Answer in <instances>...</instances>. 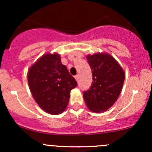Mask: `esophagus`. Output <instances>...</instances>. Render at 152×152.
I'll return each mask as SVG.
<instances>
[{
  "instance_id": "1",
  "label": "esophagus",
  "mask_w": 152,
  "mask_h": 152,
  "mask_svg": "<svg viewBox=\"0 0 152 152\" xmlns=\"http://www.w3.org/2000/svg\"><path fill=\"white\" fill-rule=\"evenodd\" d=\"M74 77H75V79H76V81L79 80V76H78V75H76V76H75Z\"/></svg>"
}]
</instances>
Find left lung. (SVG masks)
<instances>
[{"instance_id":"obj_1","label":"left lung","mask_w":152,"mask_h":152,"mask_svg":"<svg viewBox=\"0 0 152 152\" xmlns=\"http://www.w3.org/2000/svg\"><path fill=\"white\" fill-rule=\"evenodd\" d=\"M87 62L93 73V83L83 93V98L90 110L104 112L118 98L125 79V73L118 62L109 53L87 55Z\"/></svg>"}]
</instances>
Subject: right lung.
<instances>
[{
  "label": "right lung",
  "instance_id": "right-lung-1",
  "mask_svg": "<svg viewBox=\"0 0 152 152\" xmlns=\"http://www.w3.org/2000/svg\"><path fill=\"white\" fill-rule=\"evenodd\" d=\"M28 83L37 104L51 115L65 111L70 92L77 86L56 53L44 54L29 68Z\"/></svg>",
  "mask_w": 152,
  "mask_h": 152
}]
</instances>
